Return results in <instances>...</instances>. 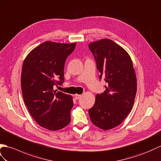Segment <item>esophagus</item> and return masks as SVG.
I'll return each mask as SVG.
<instances>
[{"label":"esophagus","mask_w":161,"mask_h":161,"mask_svg":"<svg viewBox=\"0 0 161 161\" xmlns=\"http://www.w3.org/2000/svg\"><path fill=\"white\" fill-rule=\"evenodd\" d=\"M74 97H75V98L78 100V99H79L81 97V95L80 94H75L74 95Z\"/></svg>","instance_id":"esophagus-1"}]
</instances>
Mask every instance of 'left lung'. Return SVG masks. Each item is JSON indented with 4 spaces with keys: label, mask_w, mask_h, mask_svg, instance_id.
I'll return each mask as SVG.
<instances>
[{
    "label": "left lung",
    "mask_w": 161,
    "mask_h": 161,
    "mask_svg": "<svg viewBox=\"0 0 161 161\" xmlns=\"http://www.w3.org/2000/svg\"><path fill=\"white\" fill-rule=\"evenodd\" d=\"M89 48L94 56L99 78L108 85L97 94L94 106L89 109L92 123L108 130L119 125L133 108L137 80L130 56L110 39L91 42Z\"/></svg>",
    "instance_id": "1"
}]
</instances>
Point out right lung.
Returning a JSON list of instances; mask_svg holds the SVG:
<instances>
[{"label":"right lung","instance_id":"right-lung-1","mask_svg":"<svg viewBox=\"0 0 161 161\" xmlns=\"http://www.w3.org/2000/svg\"><path fill=\"white\" fill-rule=\"evenodd\" d=\"M76 43L46 41L28 53L21 72L23 97L31 116L49 130L63 129L70 123L72 96L53 90L64 82L67 56Z\"/></svg>","mask_w":161,"mask_h":161}]
</instances>
